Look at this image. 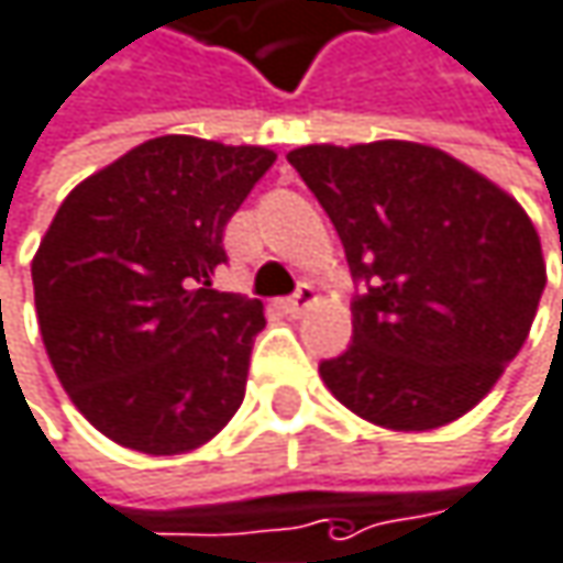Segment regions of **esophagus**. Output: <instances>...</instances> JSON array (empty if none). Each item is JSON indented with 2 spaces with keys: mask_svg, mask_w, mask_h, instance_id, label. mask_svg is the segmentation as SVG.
<instances>
[{
  "mask_svg": "<svg viewBox=\"0 0 563 563\" xmlns=\"http://www.w3.org/2000/svg\"><path fill=\"white\" fill-rule=\"evenodd\" d=\"M319 302V292H316V286H309V283H302L289 299H283V309L289 312V316H302L306 309H312Z\"/></svg>",
  "mask_w": 563,
  "mask_h": 563,
  "instance_id": "esophagus-1",
  "label": "esophagus"
}]
</instances>
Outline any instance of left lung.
<instances>
[{"label":"left lung","mask_w":563,"mask_h":563,"mask_svg":"<svg viewBox=\"0 0 563 563\" xmlns=\"http://www.w3.org/2000/svg\"><path fill=\"white\" fill-rule=\"evenodd\" d=\"M286 157L367 280L351 347L319 367L334 399L389 432L471 412L536 322L548 271L529 212L419 141L306 144Z\"/></svg>","instance_id":"8db88e82"}]
</instances>
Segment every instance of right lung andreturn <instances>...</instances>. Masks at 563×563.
I'll use <instances>...</instances> for the list:
<instances>
[{
  "instance_id": "1",
  "label": "right lung",
  "mask_w": 563,
  "mask_h": 563,
  "mask_svg": "<svg viewBox=\"0 0 563 563\" xmlns=\"http://www.w3.org/2000/svg\"><path fill=\"white\" fill-rule=\"evenodd\" d=\"M277 154L151 137L70 189L34 261L60 386L92 429L167 457L212 441L244 399L264 302L212 289L225 225Z\"/></svg>"
}]
</instances>
